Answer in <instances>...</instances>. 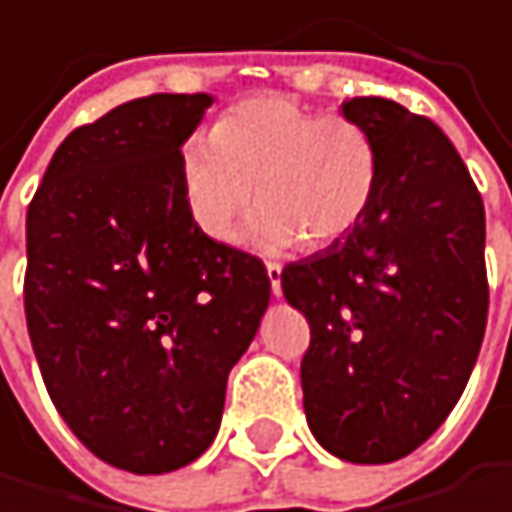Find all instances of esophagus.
Returning a JSON list of instances; mask_svg holds the SVG:
<instances>
[{"label":"esophagus","mask_w":512,"mask_h":512,"mask_svg":"<svg viewBox=\"0 0 512 512\" xmlns=\"http://www.w3.org/2000/svg\"><path fill=\"white\" fill-rule=\"evenodd\" d=\"M265 268H268L271 292H274V295H280V292H283V286H280V274H283V265H280V262H268Z\"/></svg>","instance_id":"esophagus-1"}]
</instances>
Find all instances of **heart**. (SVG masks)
<instances>
[{"instance_id": "obj_1", "label": "heart", "mask_w": 512, "mask_h": 512, "mask_svg": "<svg viewBox=\"0 0 512 512\" xmlns=\"http://www.w3.org/2000/svg\"><path fill=\"white\" fill-rule=\"evenodd\" d=\"M377 183L380 150L365 126L283 96L232 105L211 138L196 135L180 150L186 211L211 241H229L259 196L253 244L329 247L365 220Z\"/></svg>"}]
</instances>
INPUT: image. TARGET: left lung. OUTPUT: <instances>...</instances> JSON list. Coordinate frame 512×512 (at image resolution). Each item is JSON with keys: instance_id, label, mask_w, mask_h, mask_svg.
I'll return each instance as SVG.
<instances>
[{"instance_id": "8db88e82", "label": "left lung", "mask_w": 512, "mask_h": 512, "mask_svg": "<svg viewBox=\"0 0 512 512\" xmlns=\"http://www.w3.org/2000/svg\"><path fill=\"white\" fill-rule=\"evenodd\" d=\"M344 117L377 141V196L350 235L289 262L280 283L310 326L313 437L344 462L383 465L425 443L468 386L489 313L486 211L428 117L374 96L344 102Z\"/></svg>"}]
</instances>
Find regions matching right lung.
Listing matches in <instances>:
<instances>
[{"mask_svg":"<svg viewBox=\"0 0 512 512\" xmlns=\"http://www.w3.org/2000/svg\"><path fill=\"white\" fill-rule=\"evenodd\" d=\"M211 102L153 93L78 126L26 211L23 307L47 395L132 474L208 450L271 298L262 259L202 235L180 193V147Z\"/></svg>","mask_w":512,"mask_h":512,"instance_id":"add662e5","label":"right lung"}]
</instances>
